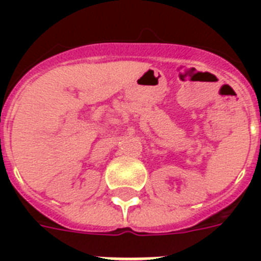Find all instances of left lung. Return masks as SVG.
Wrapping results in <instances>:
<instances>
[{
    "label": "left lung",
    "instance_id": "1",
    "mask_svg": "<svg viewBox=\"0 0 261 261\" xmlns=\"http://www.w3.org/2000/svg\"><path fill=\"white\" fill-rule=\"evenodd\" d=\"M260 141H261V139H260Z\"/></svg>",
    "mask_w": 261,
    "mask_h": 261
}]
</instances>
